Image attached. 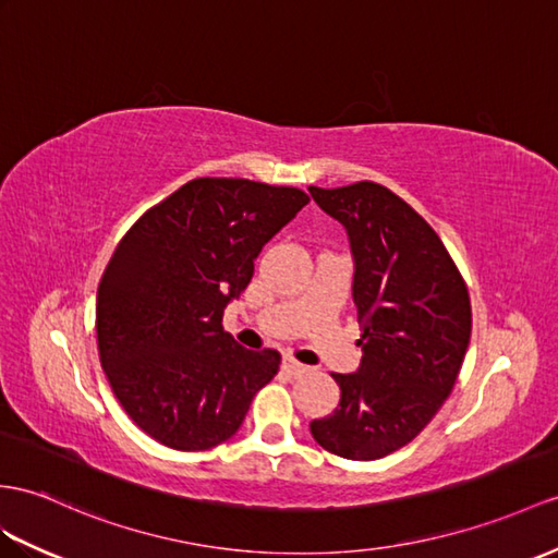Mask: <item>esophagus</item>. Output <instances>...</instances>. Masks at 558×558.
<instances>
[{
    "label": "esophagus",
    "instance_id": "1",
    "mask_svg": "<svg viewBox=\"0 0 558 558\" xmlns=\"http://www.w3.org/2000/svg\"><path fill=\"white\" fill-rule=\"evenodd\" d=\"M281 369L287 372L289 376H301V374H305L307 372V366L305 364H301L298 360H293L291 355H287L281 360Z\"/></svg>",
    "mask_w": 558,
    "mask_h": 558
}]
</instances>
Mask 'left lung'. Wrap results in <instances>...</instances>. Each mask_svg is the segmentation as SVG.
<instances>
[{"instance_id": "obj_1", "label": "left lung", "mask_w": 558, "mask_h": 558, "mask_svg": "<svg viewBox=\"0 0 558 558\" xmlns=\"http://www.w3.org/2000/svg\"><path fill=\"white\" fill-rule=\"evenodd\" d=\"M310 194L348 232L362 326L360 372L331 374L341 402L310 430L331 454L381 459L412 442L452 392L471 338L469 289L436 229L388 186Z\"/></svg>"}]
</instances>
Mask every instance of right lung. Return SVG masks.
<instances>
[{"label":"right lung","mask_w":558,"mask_h":558,"mask_svg":"<svg viewBox=\"0 0 558 558\" xmlns=\"http://www.w3.org/2000/svg\"><path fill=\"white\" fill-rule=\"evenodd\" d=\"M310 196L239 177H198L148 208L120 239L97 293L99 360L146 436L182 452L229 440L277 350H246L222 329L265 243Z\"/></svg>","instance_id":"right-lung-1"}]
</instances>
